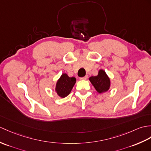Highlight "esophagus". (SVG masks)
I'll return each mask as SVG.
<instances>
[{"label":"esophagus","mask_w":151,"mask_h":151,"mask_svg":"<svg viewBox=\"0 0 151 151\" xmlns=\"http://www.w3.org/2000/svg\"><path fill=\"white\" fill-rule=\"evenodd\" d=\"M87 78V76H85L83 77H82V78H80V80H86Z\"/></svg>","instance_id":"obj_1"}]
</instances>
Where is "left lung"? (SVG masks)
Segmentation results:
<instances>
[{
  "label": "left lung",
  "instance_id": "left-lung-1",
  "mask_svg": "<svg viewBox=\"0 0 151 151\" xmlns=\"http://www.w3.org/2000/svg\"><path fill=\"white\" fill-rule=\"evenodd\" d=\"M89 81L99 93L106 92L110 88V79L103 69L99 70L97 76H91Z\"/></svg>",
  "mask_w": 151,
  "mask_h": 151
}]
</instances>
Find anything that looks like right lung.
Segmentation results:
<instances>
[{"label":"right lung","instance_id":"obj_1","mask_svg":"<svg viewBox=\"0 0 151 151\" xmlns=\"http://www.w3.org/2000/svg\"><path fill=\"white\" fill-rule=\"evenodd\" d=\"M76 83L75 77H69L66 73H63L56 84L55 91L61 98H65L71 93Z\"/></svg>","mask_w":151,"mask_h":151}]
</instances>
